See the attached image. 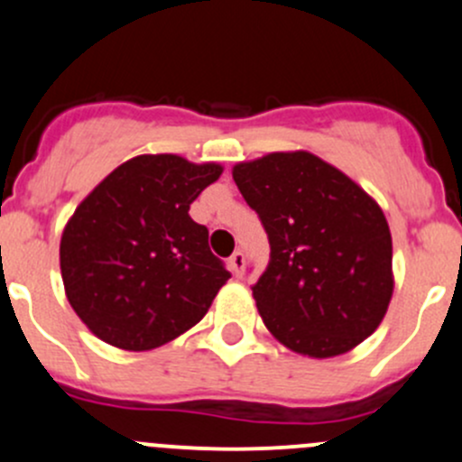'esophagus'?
<instances>
[{"label": "esophagus", "instance_id": "esophagus-1", "mask_svg": "<svg viewBox=\"0 0 462 462\" xmlns=\"http://www.w3.org/2000/svg\"><path fill=\"white\" fill-rule=\"evenodd\" d=\"M227 265H230V270H232V274H235V277H241V274H244V265H245L244 253L232 254V257L227 259Z\"/></svg>", "mask_w": 462, "mask_h": 462}]
</instances>
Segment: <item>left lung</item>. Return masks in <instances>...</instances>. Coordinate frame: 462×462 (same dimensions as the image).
<instances>
[{"mask_svg":"<svg viewBox=\"0 0 462 462\" xmlns=\"http://www.w3.org/2000/svg\"><path fill=\"white\" fill-rule=\"evenodd\" d=\"M232 179L268 232L270 263L253 286L265 328L319 360L365 342L393 295V245L375 199L304 149L236 162Z\"/></svg>","mask_w":462,"mask_h":462,"instance_id":"8db88e82","label":"left lung"}]
</instances>
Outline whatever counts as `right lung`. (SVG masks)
Listing matches in <instances>:
<instances>
[{"mask_svg":"<svg viewBox=\"0 0 462 462\" xmlns=\"http://www.w3.org/2000/svg\"><path fill=\"white\" fill-rule=\"evenodd\" d=\"M218 162L143 153L116 167L76 208L60 241L64 292L96 337L152 351L203 319L230 273L189 205Z\"/></svg>","mask_w":462,"mask_h":462,"instance_id":"right-lung-1","label":"right lung"}]
</instances>
